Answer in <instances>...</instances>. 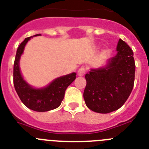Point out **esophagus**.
<instances>
[{"label": "esophagus", "mask_w": 149, "mask_h": 149, "mask_svg": "<svg viewBox=\"0 0 149 149\" xmlns=\"http://www.w3.org/2000/svg\"><path fill=\"white\" fill-rule=\"evenodd\" d=\"M85 72H86V69H85V68L82 67V68H81L77 71V75L80 76V77H82V76L85 74Z\"/></svg>", "instance_id": "1"}]
</instances>
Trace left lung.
<instances>
[{"instance_id": "left-lung-1", "label": "left lung", "mask_w": 149, "mask_h": 149, "mask_svg": "<svg viewBox=\"0 0 149 149\" xmlns=\"http://www.w3.org/2000/svg\"><path fill=\"white\" fill-rule=\"evenodd\" d=\"M117 54L106 64L92 68L85 78L84 92L86 105L99 113H109L125 104L134 87L135 63L134 53L123 40L119 39Z\"/></svg>"}]
</instances>
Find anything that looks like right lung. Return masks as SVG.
Instances as JSON below:
<instances>
[{"label": "right lung", "mask_w": 149, "mask_h": 149, "mask_svg": "<svg viewBox=\"0 0 149 149\" xmlns=\"http://www.w3.org/2000/svg\"><path fill=\"white\" fill-rule=\"evenodd\" d=\"M36 34L26 38L18 46L13 68V83L15 91L22 103L30 110L36 112H46L57 108L64 98L65 89L76 78V73L56 77L45 86L33 87L24 80L20 69V59L28 41Z\"/></svg>", "instance_id": "right-lung-1"}]
</instances>
